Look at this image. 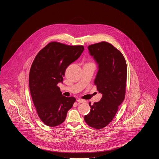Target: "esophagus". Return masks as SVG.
Here are the masks:
<instances>
[{"label": "esophagus", "instance_id": "obj_1", "mask_svg": "<svg viewBox=\"0 0 159 159\" xmlns=\"http://www.w3.org/2000/svg\"><path fill=\"white\" fill-rule=\"evenodd\" d=\"M77 101L79 103H83V102H86L85 100L82 99H78L77 100Z\"/></svg>", "mask_w": 159, "mask_h": 159}]
</instances>
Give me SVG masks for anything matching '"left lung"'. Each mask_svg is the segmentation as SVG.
Wrapping results in <instances>:
<instances>
[{
    "label": "left lung",
    "instance_id": "1",
    "mask_svg": "<svg viewBox=\"0 0 159 159\" xmlns=\"http://www.w3.org/2000/svg\"><path fill=\"white\" fill-rule=\"evenodd\" d=\"M88 48L98 64L94 83L102 97L92 106L89 103L91 111L84 119L89 126L99 129L112 121L125 99L127 66L121 52L107 42L91 45Z\"/></svg>",
    "mask_w": 159,
    "mask_h": 159
}]
</instances>
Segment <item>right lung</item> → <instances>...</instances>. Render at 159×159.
Here are the masks:
<instances>
[{"label": "right lung", "instance_id": "right-lung-1", "mask_svg": "<svg viewBox=\"0 0 159 159\" xmlns=\"http://www.w3.org/2000/svg\"><path fill=\"white\" fill-rule=\"evenodd\" d=\"M83 50V46L52 42L39 51L31 64V96L39 118L48 126L63 123L76 101L73 97L63 96L57 84L62 83L66 68L79 58Z\"/></svg>", "mask_w": 159, "mask_h": 159}]
</instances>
